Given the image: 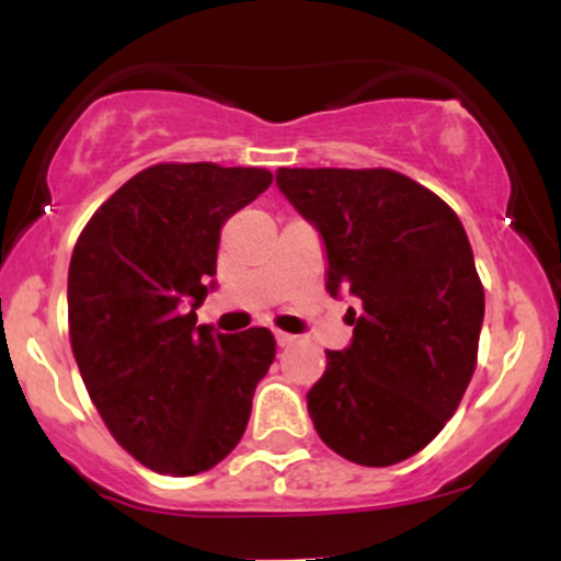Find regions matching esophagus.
Returning a JSON list of instances; mask_svg holds the SVG:
<instances>
[{"label":"esophagus","mask_w":561,"mask_h":561,"mask_svg":"<svg viewBox=\"0 0 561 561\" xmlns=\"http://www.w3.org/2000/svg\"><path fill=\"white\" fill-rule=\"evenodd\" d=\"M295 343H298V337H295V334L276 332V345H279V347H289V345H295Z\"/></svg>","instance_id":"1"}]
</instances>
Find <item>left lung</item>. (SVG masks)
Masks as SVG:
<instances>
[{
	"label": "left lung",
	"mask_w": 561,
	"mask_h": 561,
	"mask_svg": "<svg viewBox=\"0 0 561 561\" xmlns=\"http://www.w3.org/2000/svg\"><path fill=\"white\" fill-rule=\"evenodd\" d=\"M276 186L327 250V289L356 298L353 340L308 390L321 440L347 461L420 454L459 409L485 317L459 216L390 169H279Z\"/></svg>",
	"instance_id": "8db88e82"
}]
</instances>
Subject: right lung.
I'll use <instances>...</instances> for the list:
<instances>
[{
	"label": "right lung",
	"instance_id": "obj_1",
	"mask_svg": "<svg viewBox=\"0 0 561 561\" xmlns=\"http://www.w3.org/2000/svg\"><path fill=\"white\" fill-rule=\"evenodd\" d=\"M272 179L240 165H150L96 208L70 255L68 327L83 385L115 440L152 472H205L248 427L274 334H218L195 308L214 289L221 227Z\"/></svg>",
	"mask_w": 561,
	"mask_h": 561
}]
</instances>
